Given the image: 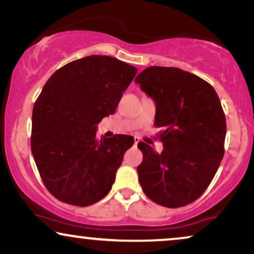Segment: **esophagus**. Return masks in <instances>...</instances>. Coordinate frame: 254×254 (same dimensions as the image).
Here are the masks:
<instances>
[{"label":"esophagus","mask_w":254,"mask_h":254,"mask_svg":"<svg viewBox=\"0 0 254 254\" xmlns=\"http://www.w3.org/2000/svg\"><path fill=\"white\" fill-rule=\"evenodd\" d=\"M138 143H139V138H138V137H134V145H137Z\"/></svg>","instance_id":"34e87169"}]
</instances>
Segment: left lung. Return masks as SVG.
<instances>
[{
  "mask_svg": "<svg viewBox=\"0 0 254 254\" xmlns=\"http://www.w3.org/2000/svg\"><path fill=\"white\" fill-rule=\"evenodd\" d=\"M134 82L155 101V125L164 129L160 153L138 143L144 193L165 207L193 203L212 182L225 152L226 120L216 90L200 77L170 66H149Z\"/></svg>",
  "mask_w": 254,
  "mask_h": 254,
  "instance_id": "8db88e82",
  "label": "left lung"
}]
</instances>
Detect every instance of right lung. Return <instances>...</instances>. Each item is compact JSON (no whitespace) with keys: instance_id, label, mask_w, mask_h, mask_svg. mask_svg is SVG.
Wrapping results in <instances>:
<instances>
[{"instance_id":"right-lung-1","label":"right lung","mask_w":254,"mask_h":254,"mask_svg":"<svg viewBox=\"0 0 254 254\" xmlns=\"http://www.w3.org/2000/svg\"><path fill=\"white\" fill-rule=\"evenodd\" d=\"M137 68L110 56L72 61L48 79L33 109L31 152L54 197L89 206L110 192L132 136L97 139L99 122L114 115Z\"/></svg>"}]
</instances>
